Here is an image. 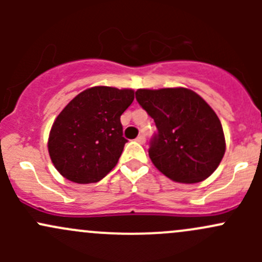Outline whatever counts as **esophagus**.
<instances>
[{
	"label": "esophagus",
	"instance_id": "1",
	"mask_svg": "<svg viewBox=\"0 0 262 262\" xmlns=\"http://www.w3.org/2000/svg\"><path fill=\"white\" fill-rule=\"evenodd\" d=\"M136 141H137V142H139V143H144V142H146V137H144L143 134H141V136L137 137Z\"/></svg>",
	"mask_w": 262,
	"mask_h": 262
}]
</instances>
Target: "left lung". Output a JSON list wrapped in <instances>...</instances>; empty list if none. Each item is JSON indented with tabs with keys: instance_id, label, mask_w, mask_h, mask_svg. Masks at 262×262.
Returning a JSON list of instances; mask_svg holds the SVG:
<instances>
[{
	"instance_id": "obj_1",
	"label": "left lung",
	"mask_w": 262,
	"mask_h": 262,
	"mask_svg": "<svg viewBox=\"0 0 262 262\" xmlns=\"http://www.w3.org/2000/svg\"><path fill=\"white\" fill-rule=\"evenodd\" d=\"M136 99L157 126L148 149L153 165L176 182L209 178L226 152L223 128L212 107L184 87L139 89Z\"/></svg>"
}]
</instances>
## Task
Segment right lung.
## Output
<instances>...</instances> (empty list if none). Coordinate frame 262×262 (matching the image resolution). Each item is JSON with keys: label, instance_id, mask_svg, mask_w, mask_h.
I'll return each instance as SVG.
<instances>
[{"label": "right lung", "instance_id": "right-lung-1", "mask_svg": "<svg viewBox=\"0 0 262 262\" xmlns=\"http://www.w3.org/2000/svg\"><path fill=\"white\" fill-rule=\"evenodd\" d=\"M134 91L95 86L78 94L53 123L48 139L50 160L58 172L77 184L104 179L124 149L120 115Z\"/></svg>", "mask_w": 262, "mask_h": 262}]
</instances>
